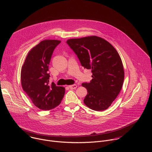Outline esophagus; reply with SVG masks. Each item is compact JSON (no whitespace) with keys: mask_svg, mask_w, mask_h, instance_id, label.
<instances>
[{"mask_svg":"<svg viewBox=\"0 0 152 152\" xmlns=\"http://www.w3.org/2000/svg\"><path fill=\"white\" fill-rule=\"evenodd\" d=\"M77 85L76 84H73V85H69V87L72 89V90H74V89H76L77 88Z\"/></svg>","mask_w":152,"mask_h":152,"instance_id":"obj_1","label":"esophagus"}]
</instances>
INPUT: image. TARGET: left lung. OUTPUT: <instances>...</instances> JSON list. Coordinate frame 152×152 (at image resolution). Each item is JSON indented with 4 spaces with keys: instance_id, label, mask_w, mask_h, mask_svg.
I'll use <instances>...</instances> for the list:
<instances>
[{
    "instance_id": "obj_1",
    "label": "left lung",
    "mask_w": 152,
    "mask_h": 152,
    "mask_svg": "<svg viewBox=\"0 0 152 152\" xmlns=\"http://www.w3.org/2000/svg\"><path fill=\"white\" fill-rule=\"evenodd\" d=\"M67 43L82 66L93 73L90 82L82 84L88 92L85 104L97 111L107 109L118 96L124 81L123 66L117 51L97 36L69 39Z\"/></svg>"
}]
</instances>
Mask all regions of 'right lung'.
Masks as SVG:
<instances>
[{"label":"right lung","instance_id":"obj_1","mask_svg":"<svg viewBox=\"0 0 152 152\" xmlns=\"http://www.w3.org/2000/svg\"><path fill=\"white\" fill-rule=\"evenodd\" d=\"M61 41L45 39L28 53L21 70V83L32 103L41 110H50L58 106L65 88L49 83V65L56 47Z\"/></svg>","mask_w":152,"mask_h":152}]
</instances>
